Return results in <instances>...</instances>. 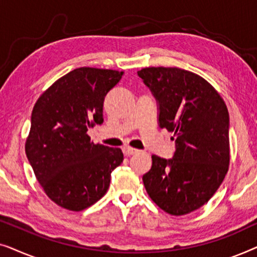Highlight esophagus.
I'll use <instances>...</instances> for the list:
<instances>
[{
	"instance_id": "obj_1",
	"label": "esophagus",
	"mask_w": 257,
	"mask_h": 257,
	"mask_svg": "<svg viewBox=\"0 0 257 257\" xmlns=\"http://www.w3.org/2000/svg\"><path fill=\"white\" fill-rule=\"evenodd\" d=\"M122 152H124L125 156H135V154H138L139 151L136 150V149H131V147H124V150H122Z\"/></svg>"
}]
</instances>
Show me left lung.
<instances>
[{
	"mask_svg": "<svg viewBox=\"0 0 257 257\" xmlns=\"http://www.w3.org/2000/svg\"><path fill=\"white\" fill-rule=\"evenodd\" d=\"M138 76L156 98L159 127L177 137L173 157L152 156L144 186L166 213L194 212L217 191L229 166L226 104L207 80L186 70L146 68Z\"/></svg>",
	"mask_w": 257,
	"mask_h": 257,
	"instance_id": "left-lung-1",
	"label": "left lung"
}]
</instances>
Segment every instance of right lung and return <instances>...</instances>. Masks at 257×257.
Returning <instances> with one entry per match:
<instances>
[{
  "mask_svg": "<svg viewBox=\"0 0 257 257\" xmlns=\"http://www.w3.org/2000/svg\"><path fill=\"white\" fill-rule=\"evenodd\" d=\"M124 72L79 68L55 82L35 104L26 153L42 188L55 203L79 212L107 192L124 160L120 149L94 145L86 135L103 124L107 93Z\"/></svg>",
  "mask_w": 257,
  "mask_h": 257,
  "instance_id": "obj_1",
  "label": "right lung"
}]
</instances>
